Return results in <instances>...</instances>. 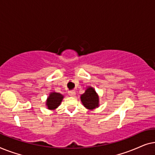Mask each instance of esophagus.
Instances as JSON below:
<instances>
[{
    "mask_svg": "<svg viewBox=\"0 0 155 155\" xmlns=\"http://www.w3.org/2000/svg\"><path fill=\"white\" fill-rule=\"evenodd\" d=\"M68 94L70 95V96H71V97H74V96H75V95L76 94L75 91V90L69 91V92H68Z\"/></svg>",
    "mask_w": 155,
    "mask_h": 155,
    "instance_id": "esophagus-1",
    "label": "esophagus"
}]
</instances>
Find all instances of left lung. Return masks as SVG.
<instances>
[{
  "label": "left lung",
  "instance_id": "8db88e82",
  "mask_svg": "<svg viewBox=\"0 0 155 155\" xmlns=\"http://www.w3.org/2000/svg\"><path fill=\"white\" fill-rule=\"evenodd\" d=\"M81 101L84 107L88 109H94L99 107V96L92 87H88L84 94L80 96Z\"/></svg>",
  "mask_w": 155,
  "mask_h": 155
}]
</instances>
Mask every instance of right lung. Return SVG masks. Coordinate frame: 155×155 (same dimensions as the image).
I'll return each mask as SVG.
<instances>
[{
	"label": "right lung",
	"instance_id": "1",
	"mask_svg": "<svg viewBox=\"0 0 155 155\" xmlns=\"http://www.w3.org/2000/svg\"><path fill=\"white\" fill-rule=\"evenodd\" d=\"M63 99V95L58 92H51L49 96L46 99V106L48 109L50 110L56 109L59 105L61 104V101Z\"/></svg>",
	"mask_w": 155,
	"mask_h": 155
}]
</instances>
